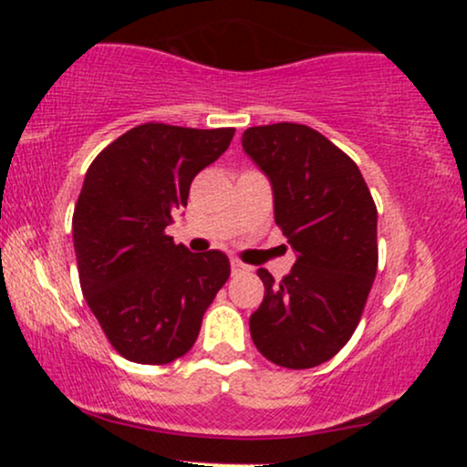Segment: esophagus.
Listing matches in <instances>:
<instances>
[{"label": "esophagus", "instance_id": "obj_1", "mask_svg": "<svg viewBox=\"0 0 467 467\" xmlns=\"http://www.w3.org/2000/svg\"><path fill=\"white\" fill-rule=\"evenodd\" d=\"M230 267H233V275H239V272H248V265L241 264V261H237V259L230 261Z\"/></svg>", "mask_w": 467, "mask_h": 467}]
</instances>
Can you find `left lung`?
Returning <instances> with one entry per match:
<instances>
[{
  "label": "left lung",
  "mask_w": 467,
  "mask_h": 467,
  "mask_svg": "<svg viewBox=\"0 0 467 467\" xmlns=\"http://www.w3.org/2000/svg\"><path fill=\"white\" fill-rule=\"evenodd\" d=\"M241 144L270 180L275 222L296 252L283 281L256 270L265 296L250 336L278 367H318L360 323L378 272V208L358 164L312 127H250Z\"/></svg>",
  "instance_id": "left-lung-1"
}]
</instances>
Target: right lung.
<instances>
[{"label": "right lung", "instance_id": "obj_1", "mask_svg": "<svg viewBox=\"0 0 467 467\" xmlns=\"http://www.w3.org/2000/svg\"><path fill=\"white\" fill-rule=\"evenodd\" d=\"M233 127H133L96 155L72 217L78 278L107 340L127 360L169 364L195 345L203 312L230 276L223 252L195 254L166 234L191 182Z\"/></svg>", "mask_w": 467, "mask_h": 467}]
</instances>
